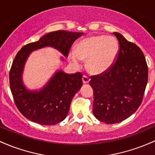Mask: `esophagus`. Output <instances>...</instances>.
<instances>
[{
  "label": "esophagus",
  "mask_w": 155,
  "mask_h": 155,
  "mask_svg": "<svg viewBox=\"0 0 155 155\" xmlns=\"http://www.w3.org/2000/svg\"><path fill=\"white\" fill-rule=\"evenodd\" d=\"M82 81L84 84H87V83L90 82V79L86 76H82Z\"/></svg>",
  "instance_id": "34e87169"
}]
</instances>
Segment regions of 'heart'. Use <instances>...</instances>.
Here are the masks:
<instances>
[{"label": "heart", "instance_id": "1", "mask_svg": "<svg viewBox=\"0 0 155 155\" xmlns=\"http://www.w3.org/2000/svg\"><path fill=\"white\" fill-rule=\"evenodd\" d=\"M116 38L107 35H93L82 39L70 51L68 58L75 67H79L81 60H86L90 74H102L107 72L116 61L119 54Z\"/></svg>", "mask_w": 155, "mask_h": 155}]
</instances>
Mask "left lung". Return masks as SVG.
<instances>
[{"instance_id": "left-lung-1", "label": "left lung", "mask_w": 155, "mask_h": 155, "mask_svg": "<svg viewBox=\"0 0 155 155\" xmlns=\"http://www.w3.org/2000/svg\"><path fill=\"white\" fill-rule=\"evenodd\" d=\"M120 45L116 62L107 72L91 76L93 113L100 121L116 124L131 116L140 107L148 81V67L141 49L118 32Z\"/></svg>"}]
</instances>
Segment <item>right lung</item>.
I'll use <instances>...</instances> for the list:
<instances>
[{"instance_id": "add662e5", "label": "right lung", "mask_w": 155, "mask_h": 155, "mask_svg": "<svg viewBox=\"0 0 155 155\" xmlns=\"http://www.w3.org/2000/svg\"><path fill=\"white\" fill-rule=\"evenodd\" d=\"M83 34L64 30L49 32L38 41L24 45L17 54L9 72L10 88L17 107L27 119L46 126L62 121L68 114L73 98L82 86L81 73L68 74L59 69L40 89L27 88L23 74L30 54L51 47L68 57L72 44ZM60 59L64 60L62 57Z\"/></svg>"}]
</instances>
